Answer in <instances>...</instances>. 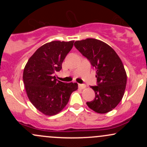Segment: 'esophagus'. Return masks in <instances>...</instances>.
<instances>
[{"mask_svg": "<svg viewBox=\"0 0 147 147\" xmlns=\"http://www.w3.org/2000/svg\"><path fill=\"white\" fill-rule=\"evenodd\" d=\"M79 88L80 89H84L86 88L85 84H79Z\"/></svg>", "mask_w": 147, "mask_h": 147, "instance_id": "1", "label": "esophagus"}]
</instances>
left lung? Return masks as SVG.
<instances>
[{"label": "left lung", "instance_id": "1", "mask_svg": "<svg viewBox=\"0 0 147 147\" xmlns=\"http://www.w3.org/2000/svg\"><path fill=\"white\" fill-rule=\"evenodd\" d=\"M75 48L96 69L97 86H90L95 97L86 104L96 113L110 112L122 100L127 76L120 58L110 45L95 38L75 42Z\"/></svg>", "mask_w": 147, "mask_h": 147}]
</instances>
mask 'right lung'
<instances>
[{"label":"right lung","instance_id":"add662e5","mask_svg":"<svg viewBox=\"0 0 147 147\" xmlns=\"http://www.w3.org/2000/svg\"><path fill=\"white\" fill-rule=\"evenodd\" d=\"M74 41H54L43 45L28 59L23 79L27 95L33 106L45 115H55L68 104L78 89L77 83H63L53 74L60 71Z\"/></svg>","mask_w":147,"mask_h":147}]
</instances>
